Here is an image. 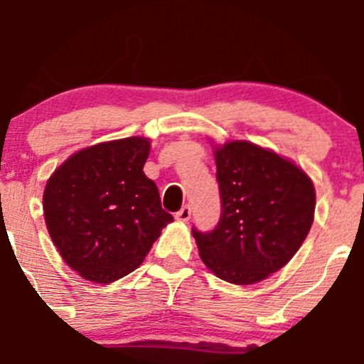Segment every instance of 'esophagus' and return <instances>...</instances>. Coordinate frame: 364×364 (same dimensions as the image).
I'll use <instances>...</instances> for the list:
<instances>
[{
    "label": "esophagus",
    "mask_w": 364,
    "mask_h": 364,
    "mask_svg": "<svg viewBox=\"0 0 364 364\" xmlns=\"http://www.w3.org/2000/svg\"><path fill=\"white\" fill-rule=\"evenodd\" d=\"M191 217V207L190 205H185L181 208V210L176 212V219L181 220V223H186V220H190Z\"/></svg>",
    "instance_id": "1"
}]
</instances>
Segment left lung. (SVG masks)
Instances as JSON below:
<instances>
[{
    "label": "left lung",
    "instance_id": "1",
    "mask_svg": "<svg viewBox=\"0 0 364 364\" xmlns=\"http://www.w3.org/2000/svg\"><path fill=\"white\" fill-rule=\"evenodd\" d=\"M220 219L210 232L193 228L202 262L237 286L281 270L306 240L315 214V188L298 166L250 144L215 150Z\"/></svg>",
    "mask_w": 364,
    "mask_h": 364
}]
</instances>
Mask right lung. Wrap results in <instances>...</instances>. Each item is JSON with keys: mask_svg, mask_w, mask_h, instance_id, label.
Here are the masks:
<instances>
[{"mask_svg": "<svg viewBox=\"0 0 364 364\" xmlns=\"http://www.w3.org/2000/svg\"><path fill=\"white\" fill-rule=\"evenodd\" d=\"M150 141H106L73 154L44 190L49 236L83 279L109 284L144 262L173 215L144 174Z\"/></svg>", "mask_w": 364, "mask_h": 364, "instance_id": "right-lung-1", "label": "right lung"}]
</instances>
